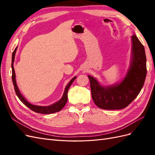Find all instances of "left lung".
I'll return each instance as SVG.
<instances>
[{
  "label": "left lung",
  "instance_id": "obj_1",
  "mask_svg": "<svg viewBox=\"0 0 155 155\" xmlns=\"http://www.w3.org/2000/svg\"><path fill=\"white\" fill-rule=\"evenodd\" d=\"M132 61L124 80L118 85L101 87L88 76L94 104L103 109L116 110L127 107L141 91L147 74L146 56L143 45L135 34L132 36Z\"/></svg>",
  "mask_w": 155,
  "mask_h": 155
}]
</instances>
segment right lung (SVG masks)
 I'll return each instance as SVG.
<instances>
[{"label": "right lung", "instance_id": "add662e5", "mask_svg": "<svg viewBox=\"0 0 155 155\" xmlns=\"http://www.w3.org/2000/svg\"><path fill=\"white\" fill-rule=\"evenodd\" d=\"M17 49V47L15 48V49L14 50V51H13L12 54V81H13V84L14 85V89H15V91L17 96H18V97L19 98V100L24 104L26 106H27L30 109L34 111L35 112H37V113H41V114H51V113H54V112H59V110H61L64 107V105H66L67 101L68 100V91L69 87H70V85H72V83H73V81L75 80V79L76 78V77L75 76L74 78H73L68 83V85H67L66 88H65V90L64 92V94L63 95V97L59 101H58V102H56L55 104L50 105V106H47V107H43V106H38V105H32L30 103L28 102L25 99V97H23L21 94L20 93L19 91H18V88L17 87V85L16 84V80H15V70H14V68H13V63H14V59H15V52L16 50Z\"/></svg>", "mask_w": 155, "mask_h": 155}]
</instances>
